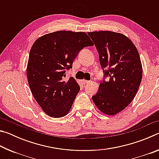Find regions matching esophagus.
<instances>
[{"label":"esophagus","mask_w":159,"mask_h":159,"mask_svg":"<svg viewBox=\"0 0 159 159\" xmlns=\"http://www.w3.org/2000/svg\"><path fill=\"white\" fill-rule=\"evenodd\" d=\"M90 81L89 80H83V83H84V84H86V83H88Z\"/></svg>","instance_id":"1"}]
</instances>
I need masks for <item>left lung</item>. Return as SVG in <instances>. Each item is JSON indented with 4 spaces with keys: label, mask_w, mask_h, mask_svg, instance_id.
Here are the masks:
<instances>
[{
    "label": "left lung",
    "mask_w": 159,
    "mask_h": 159,
    "mask_svg": "<svg viewBox=\"0 0 159 159\" xmlns=\"http://www.w3.org/2000/svg\"><path fill=\"white\" fill-rule=\"evenodd\" d=\"M99 53L100 65L105 70L99 90L92 99L104 114L114 116L123 111L135 97L142 80V66L138 50L130 39L120 33L88 32Z\"/></svg>",
    "instance_id": "obj_1"
}]
</instances>
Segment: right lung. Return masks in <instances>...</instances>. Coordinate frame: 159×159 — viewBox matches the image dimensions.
Returning a JSON list of instances; mask_svg holds the SVG:
<instances>
[{"label": "right lung", "mask_w": 159, "mask_h": 159, "mask_svg": "<svg viewBox=\"0 0 159 159\" xmlns=\"http://www.w3.org/2000/svg\"><path fill=\"white\" fill-rule=\"evenodd\" d=\"M85 32L58 31L39 37L31 48L26 76L32 95L45 114L54 118L68 114L80 86L73 77L67 81L65 69L79 51L92 46Z\"/></svg>", "instance_id": "obj_1"}]
</instances>
